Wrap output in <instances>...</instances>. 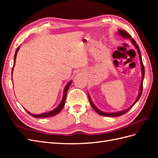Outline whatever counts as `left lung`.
I'll use <instances>...</instances> for the list:
<instances>
[{
	"instance_id": "8db88e82",
	"label": "left lung",
	"mask_w": 158,
	"mask_h": 158,
	"mask_svg": "<svg viewBox=\"0 0 158 158\" xmlns=\"http://www.w3.org/2000/svg\"><path fill=\"white\" fill-rule=\"evenodd\" d=\"M117 34H118V35H120L121 37L125 38V39H127V40H130L131 42L132 43V44L133 45V46L135 47V49L137 50L138 51V55H139V59L140 61V67H141V72H142V80H141V83L140 84V88H139V93H138V97L136 98V100L132 103V106H131L128 108L125 109V110H122V111H117V112H113V113H107V112H104L101 111V110L99 109L96 106H95V104L94 103V102H92V99H91L90 96L89 94H88V99H89V103L91 104V106L93 107V109L95 110V111H96L100 115H103V116H106V117H118V116H120L122 115V114L126 113L127 112H128L129 110H130L134 106H135V103L138 102V100L140 99L142 93V89H143V80H144V73H145V70H144V66L143 65V63H142V57H141V53H140V49H139V47L138 46L137 44L136 43V41L134 40L133 39H132L131 36L128 34V33L122 30H118V31L117 32Z\"/></svg>"
}]
</instances>
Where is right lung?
Listing matches in <instances>:
<instances>
[{
	"mask_svg": "<svg viewBox=\"0 0 158 158\" xmlns=\"http://www.w3.org/2000/svg\"><path fill=\"white\" fill-rule=\"evenodd\" d=\"M20 46H19L18 48L16 49V51L15 52V55H14V65H13V67L12 69V73H13V70H14V66H15V63H16V56H17V52L18 51V50L20 49ZM72 83V80H70L69 82L66 84V86L63 90V98H62L61 102H60V103L59 104V106H57L56 108H55L54 109H52V111H48V112H45V113H43L41 114H33L30 112H29L25 109L26 111L29 113L31 116L35 117V118H46V117H52V116H55L56 115V114H58L61 110L64 107V102H65V99H66V94H67V92L69 89L70 85H71Z\"/></svg>",
	"mask_w": 158,
	"mask_h": 158,
	"instance_id": "right-lung-1",
	"label": "right lung"
}]
</instances>
